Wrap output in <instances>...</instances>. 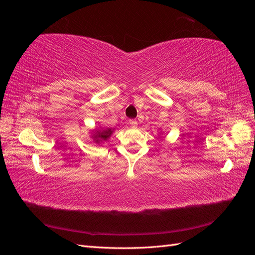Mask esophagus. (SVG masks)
<instances>
[{
	"label": "esophagus",
	"mask_w": 255,
	"mask_h": 255,
	"mask_svg": "<svg viewBox=\"0 0 255 255\" xmlns=\"http://www.w3.org/2000/svg\"><path fill=\"white\" fill-rule=\"evenodd\" d=\"M129 125H130L131 127H137L138 122L134 121V119H130V121H129Z\"/></svg>",
	"instance_id": "34e87169"
}]
</instances>
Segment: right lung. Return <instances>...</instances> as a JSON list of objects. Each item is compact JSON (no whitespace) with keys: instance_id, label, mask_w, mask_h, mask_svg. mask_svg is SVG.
I'll return each mask as SVG.
<instances>
[{"instance_id":"obj_1","label":"right lung","mask_w":255,"mask_h":255,"mask_svg":"<svg viewBox=\"0 0 255 255\" xmlns=\"http://www.w3.org/2000/svg\"><path fill=\"white\" fill-rule=\"evenodd\" d=\"M112 133H113L112 129H105V130H102V131L99 130L94 136V139L96 140V142L104 141V140H107V138H110Z\"/></svg>"}]
</instances>
